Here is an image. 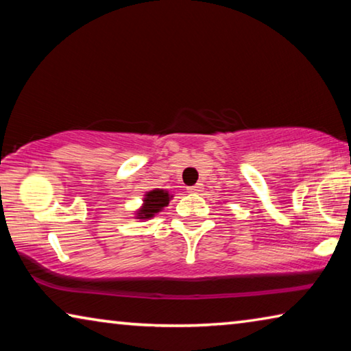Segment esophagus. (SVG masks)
<instances>
[{"instance_id": "1", "label": "esophagus", "mask_w": 351, "mask_h": 351, "mask_svg": "<svg viewBox=\"0 0 351 351\" xmlns=\"http://www.w3.org/2000/svg\"><path fill=\"white\" fill-rule=\"evenodd\" d=\"M201 189H203V184H195V186H192V187H187L190 193H199Z\"/></svg>"}]
</instances>
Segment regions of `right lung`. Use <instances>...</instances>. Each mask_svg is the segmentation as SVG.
Returning <instances> with one entry per match:
<instances>
[{
  "mask_svg": "<svg viewBox=\"0 0 351 351\" xmlns=\"http://www.w3.org/2000/svg\"><path fill=\"white\" fill-rule=\"evenodd\" d=\"M173 198V195H170L167 190L162 189H154L150 192L145 193L144 199H142V206L139 210L136 212V217L138 219H150L156 213L161 212L165 206H169L170 199Z\"/></svg>",
  "mask_w": 351,
  "mask_h": 351,
  "instance_id": "obj_1",
  "label": "right lung"
}]
</instances>
